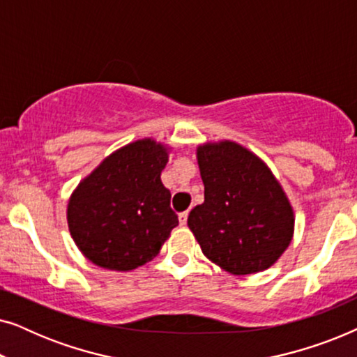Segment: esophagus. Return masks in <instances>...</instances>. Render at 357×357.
<instances>
[{"mask_svg":"<svg viewBox=\"0 0 357 357\" xmlns=\"http://www.w3.org/2000/svg\"><path fill=\"white\" fill-rule=\"evenodd\" d=\"M187 219H188V213H187V211L180 213V214H178V222H180V226H185V224H187Z\"/></svg>","mask_w":357,"mask_h":357,"instance_id":"1","label":"esophagus"}]
</instances>
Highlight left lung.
I'll return each mask as SVG.
<instances>
[{
    "instance_id": "1",
    "label": "left lung",
    "mask_w": 357,
    "mask_h": 357,
    "mask_svg": "<svg viewBox=\"0 0 357 357\" xmlns=\"http://www.w3.org/2000/svg\"><path fill=\"white\" fill-rule=\"evenodd\" d=\"M204 202L188 214L203 255L236 276L275 265L294 237V209L265 160L231 139L198 144Z\"/></svg>"
}]
</instances>
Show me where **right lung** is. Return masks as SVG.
Wrapping results in <instances>:
<instances>
[{"mask_svg": "<svg viewBox=\"0 0 357 357\" xmlns=\"http://www.w3.org/2000/svg\"><path fill=\"white\" fill-rule=\"evenodd\" d=\"M170 151L154 138L131 141L73 190L68 229L87 260L105 270L131 271L158 257L178 224L160 180Z\"/></svg>", "mask_w": 357, "mask_h": 357, "instance_id": "obj_1", "label": "right lung"}]
</instances>
